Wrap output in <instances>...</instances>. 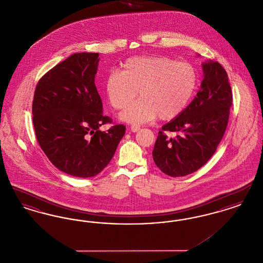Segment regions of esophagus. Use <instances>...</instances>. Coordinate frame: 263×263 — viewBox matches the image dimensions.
<instances>
[{"label": "esophagus", "mask_w": 263, "mask_h": 263, "mask_svg": "<svg viewBox=\"0 0 263 263\" xmlns=\"http://www.w3.org/2000/svg\"><path fill=\"white\" fill-rule=\"evenodd\" d=\"M140 129H141V128H140V126L138 125H132L130 127V130H131L132 132H134V133H135V132H138Z\"/></svg>", "instance_id": "obj_1"}]
</instances>
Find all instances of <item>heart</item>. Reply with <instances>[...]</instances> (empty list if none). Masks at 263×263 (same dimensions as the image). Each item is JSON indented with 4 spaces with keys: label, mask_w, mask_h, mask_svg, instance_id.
Segmentation results:
<instances>
[{
    "label": "heart",
    "mask_w": 263,
    "mask_h": 263,
    "mask_svg": "<svg viewBox=\"0 0 263 263\" xmlns=\"http://www.w3.org/2000/svg\"><path fill=\"white\" fill-rule=\"evenodd\" d=\"M197 73L189 63L176 62L165 56H140L127 59L121 72L106 77L105 91L114 109H123L120 118L142 124L159 116L171 120L182 112L197 88Z\"/></svg>",
    "instance_id": "obj_1"
}]
</instances>
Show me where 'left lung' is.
Returning <instances> with one entry per match:
<instances>
[{"mask_svg":"<svg viewBox=\"0 0 263 263\" xmlns=\"http://www.w3.org/2000/svg\"><path fill=\"white\" fill-rule=\"evenodd\" d=\"M204 79L194 100L159 131L153 159L163 174L177 177L193 174L217 150L228 125L233 102L228 74L221 64H202ZM165 130L177 132L167 138Z\"/></svg>","mask_w":263,"mask_h":263,"instance_id":"1","label":"left lung"}]
</instances>
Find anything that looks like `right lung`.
Here are the masks:
<instances>
[{"instance_id":"add662e5","label":"right lung","mask_w":263,"mask_h":263,"mask_svg":"<svg viewBox=\"0 0 263 263\" xmlns=\"http://www.w3.org/2000/svg\"><path fill=\"white\" fill-rule=\"evenodd\" d=\"M99 53H76L53 67L38 81L32 121L40 148L58 170L87 178L109 163L124 136L123 124L102 113L95 77Z\"/></svg>"}]
</instances>
